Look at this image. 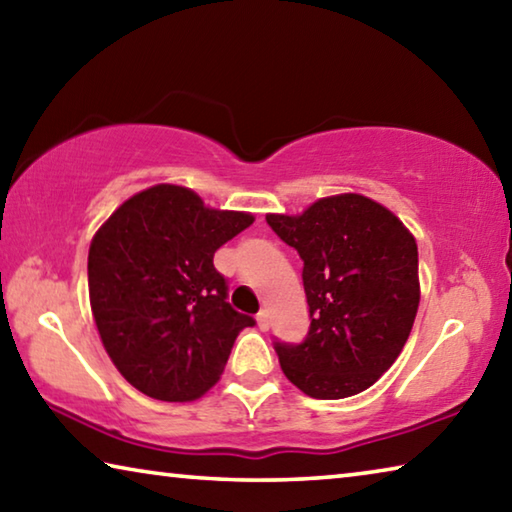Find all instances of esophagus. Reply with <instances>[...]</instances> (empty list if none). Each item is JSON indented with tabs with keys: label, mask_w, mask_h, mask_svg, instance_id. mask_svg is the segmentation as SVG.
Returning <instances> with one entry per match:
<instances>
[{
	"label": "esophagus",
	"mask_w": 512,
	"mask_h": 512,
	"mask_svg": "<svg viewBox=\"0 0 512 512\" xmlns=\"http://www.w3.org/2000/svg\"><path fill=\"white\" fill-rule=\"evenodd\" d=\"M257 325H259V329H262V332H266V329H268V311L266 309H262L257 314Z\"/></svg>",
	"instance_id": "1"
}]
</instances>
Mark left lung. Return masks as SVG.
<instances>
[{
	"label": "left lung",
	"instance_id": "1",
	"mask_svg": "<svg viewBox=\"0 0 512 512\" xmlns=\"http://www.w3.org/2000/svg\"><path fill=\"white\" fill-rule=\"evenodd\" d=\"M298 250L309 305L302 343L275 341L282 372L316 400L366 391L400 357L420 305L418 244L361 194L320 198L298 216L266 214Z\"/></svg>",
	"mask_w": 512,
	"mask_h": 512
}]
</instances>
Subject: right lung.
<instances>
[{
	"instance_id": "right-lung-1",
	"label": "right lung",
	"mask_w": 512,
	"mask_h": 512,
	"mask_svg": "<svg viewBox=\"0 0 512 512\" xmlns=\"http://www.w3.org/2000/svg\"><path fill=\"white\" fill-rule=\"evenodd\" d=\"M253 214L205 207L178 185L128 198L94 235L92 316L128 384L162 402H189L219 381L237 334L255 320L228 302L214 253Z\"/></svg>"
}]
</instances>
